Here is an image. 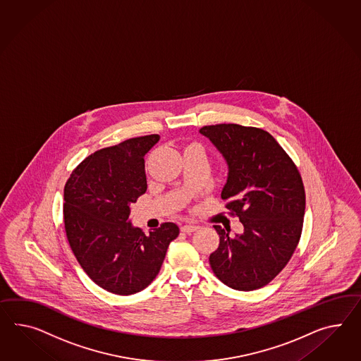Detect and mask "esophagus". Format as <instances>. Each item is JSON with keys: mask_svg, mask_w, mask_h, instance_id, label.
<instances>
[{"mask_svg": "<svg viewBox=\"0 0 361 361\" xmlns=\"http://www.w3.org/2000/svg\"><path fill=\"white\" fill-rule=\"evenodd\" d=\"M197 229H199V226L192 225V224H185L180 228V231H185V233H192V231H197Z\"/></svg>", "mask_w": 361, "mask_h": 361, "instance_id": "1", "label": "esophagus"}]
</instances>
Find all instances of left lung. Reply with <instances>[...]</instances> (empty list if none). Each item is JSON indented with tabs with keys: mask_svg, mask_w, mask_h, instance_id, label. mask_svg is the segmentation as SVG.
Returning <instances> with one entry per match:
<instances>
[{
	"mask_svg": "<svg viewBox=\"0 0 361 361\" xmlns=\"http://www.w3.org/2000/svg\"><path fill=\"white\" fill-rule=\"evenodd\" d=\"M219 149L228 167L222 200L243 225L229 235L213 228L220 245L209 255L213 274L228 287L254 290L267 286L296 250L305 214V188L295 162L267 130L240 124L199 130Z\"/></svg>",
	"mask_w": 361,
	"mask_h": 361,
	"instance_id": "8db88e82",
	"label": "left lung"
}]
</instances>
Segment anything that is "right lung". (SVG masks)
Wrapping results in <instances>:
<instances>
[{
  "mask_svg": "<svg viewBox=\"0 0 361 361\" xmlns=\"http://www.w3.org/2000/svg\"><path fill=\"white\" fill-rule=\"evenodd\" d=\"M158 140L148 135L97 150L64 187L65 233L74 257L97 286L114 295L148 287L179 234L174 222L145 235L130 221V204L148 187L144 157Z\"/></svg>",
  "mask_w": 361,
  "mask_h": 361,
  "instance_id": "1",
  "label": "right lung"
}]
</instances>
